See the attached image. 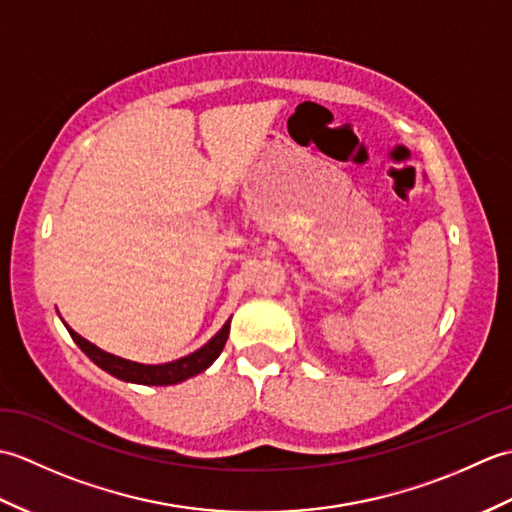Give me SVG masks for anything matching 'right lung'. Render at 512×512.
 Wrapping results in <instances>:
<instances>
[{"label":"right lung","mask_w":512,"mask_h":512,"mask_svg":"<svg viewBox=\"0 0 512 512\" xmlns=\"http://www.w3.org/2000/svg\"><path fill=\"white\" fill-rule=\"evenodd\" d=\"M65 328H68L74 343L90 356V361H94L101 369H105L107 374L121 378V380H125V383L178 385V383H182V380L202 374L204 369L211 367L215 358L222 354L224 343L228 339V330H231V319H228L222 325V330L217 332L209 343H204L200 350H195L189 356H182V358H178V361L162 363V365H143V363L127 361V358H121V356H114L110 352H103L101 347H96L94 343L85 341L81 334H76L68 323H65Z\"/></svg>","instance_id":"obj_1"}]
</instances>
